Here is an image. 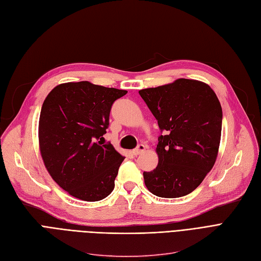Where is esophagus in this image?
Masks as SVG:
<instances>
[{"mask_svg":"<svg viewBox=\"0 0 261 261\" xmlns=\"http://www.w3.org/2000/svg\"><path fill=\"white\" fill-rule=\"evenodd\" d=\"M145 149H146V146L143 145V144H140V145L136 149L132 150V153L134 156H138V155H140V153H142L143 151H145Z\"/></svg>","mask_w":261,"mask_h":261,"instance_id":"esophagus-1","label":"esophagus"}]
</instances>
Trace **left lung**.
I'll use <instances>...</instances> for the list:
<instances>
[{
    "instance_id": "8db88e82",
    "label": "left lung",
    "mask_w": 261,
    "mask_h": 261,
    "mask_svg": "<svg viewBox=\"0 0 261 261\" xmlns=\"http://www.w3.org/2000/svg\"><path fill=\"white\" fill-rule=\"evenodd\" d=\"M158 120V166L144 172L152 195L179 198L194 191L216 161L223 111L216 93L200 81L178 79L139 91Z\"/></svg>"
}]
</instances>
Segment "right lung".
I'll return each instance as SVG.
<instances>
[{
    "mask_svg": "<svg viewBox=\"0 0 261 261\" xmlns=\"http://www.w3.org/2000/svg\"><path fill=\"white\" fill-rule=\"evenodd\" d=\"M127 90L90 82L56 86L43 103L38 146L53 179L83 201H99L114 189L124 157L102 142L113 103Z\"/></svg>",
    "mask_w": 261,
    "mask_h": 261,
    "instance_id": "obj_1",
    "label": "right lung"
}]
</instances>
